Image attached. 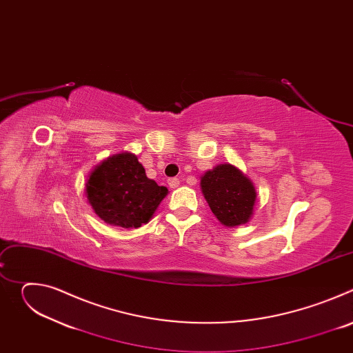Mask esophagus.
I'll use <instances>...</instances> for the list:
<instances>
[{
	"instance_id": "34e87169",
	"label": "esophagus",
	"mask_w": 353,
	"mask_h": 353,
	"mask_svg": "<svg viewBox=\"0 0 353 353\" xmlns=\"http://www.w3.org/2000/svg\"><path fill=\"white\" fill-rule=\"evenodd\" d=\"M168 183H169V187H170V188H177V187H179V184H180V179H177V177H172V179H169V180H168Z\"/></svg>"
}]
</instances>
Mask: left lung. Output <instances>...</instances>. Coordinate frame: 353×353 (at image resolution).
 <instances>
[{"mask_svg":"<svg viewBox=\"0 0 353 353\" xmlns=\"http://www.w3.org/2000/svg\"><path fill=\"white\" fill-rule=\"evenodd\" d=\"M201 190L216 219L228 226L247 223L253 215L256 188L233 165H219L201 177Z\"/></svg>","mask_w":353,"mask_h":353,"instance_id":"obj_1","label":"left lung"}]
</instances>
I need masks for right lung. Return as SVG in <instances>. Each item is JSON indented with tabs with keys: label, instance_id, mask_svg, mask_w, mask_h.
Segmentation results:
<instances>
[{
	"label": "right lung",
	"instance_id": "right-lung-1",
	"mask_svg": "<svg viewBox=\"0 0 353 353\" xmlns=\"http://www.w3.org/2000/svg\"><path fill=\"white\" fill-rule=\"evenodd\" d=\"M168 188L145 174L128 152L108 158L90 173L86 196L94 214L113 226L139 228L152 218Z\"/></svg>",
	"mask_w": 353,
	"mask_h": 353
}]
</instances>
